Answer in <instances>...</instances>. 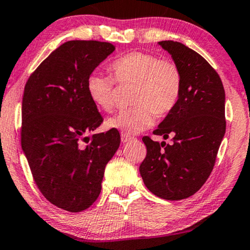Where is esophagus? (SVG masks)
I'll use <instances>...</instances> for the list:
<instances>
[{
	"label": "esophagus",
	"instance_id": "1",
	"mask_svg": "<svg viewBox=\"0 0 250 250\" xmlns=\"http://www.w3.org/2000/svg\"><path fill=\"white\" fill-rule=\"evenodd\" d=\"M132 140H133L132 136H128V135H126V134H122V142L123 143L129 142V141H132Z\"/></svg>",
	"mask_w": 250,
	"mask_h": 250
}]
</instances>
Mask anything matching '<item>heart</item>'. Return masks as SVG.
I'll list each match as a JSON object with an SVG mask.
<instances>
[{"instance_id":"obj_1","label":"heart","mask_w":250,"mask_h":250,"mask_svg":"<svg viewBox=\"0 0 250 250\" xmlns=\"http://www.w3.org/2000/svg\"><path fill=\"white\" fill-rule=\"evenodd\" d=\"M111 75L92 73L87 78V93L95 105L110 112L117 105L116 82L121 85H134L132 104L135 107L119 112L108 119L109 128L123 134H138L149 128L157 116L169 114L179 101L182 87V74L172 60L160 59L146 52H131L110 64Z\"/></svg>"}]
</instances>
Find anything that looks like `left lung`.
I'll use <instances>...</instances> for the list:
<instances>
[{
    "label": "left lung",
    "mask_w": 250,
    "mask_h": 250,
    "mask_svg": "<svg viewBox=\"0 0 250 250\" xmlns=\"http://www.w3.org/2000/svg\"><path fill=\"white\" fill-rule=\"evenodd\" d=\"M182 74L179 101L153 134L173 145L143 136L146 156L140 174L149 191L166 200L192 196L214 168L225 134V92L216 70L196 51L174 41L158 43Z\"/></svg>",
    "instance_id": "obj_1"
}]
</instances>
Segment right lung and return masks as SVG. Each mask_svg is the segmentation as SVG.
<instances>
[{
  "instance_id": "1",
  "label": "right lung",
  "mask_w": 250,
  "mask_h": 250,
  "mask_svg": "<svg viewBox=\"0 0 250 250\" xmlns=\"http://www.w3.org/2000/svg\"><path fill=\"white\" fill-rule=\"evenodd\" d=\"M114 51L108 42L68 41L25 85L23 153L43 196L71 213L85 210L98 199L105 165L121 143L116 128L87 136L104 122L87 93V78Z\"/></svg>"
}]
</instances>
